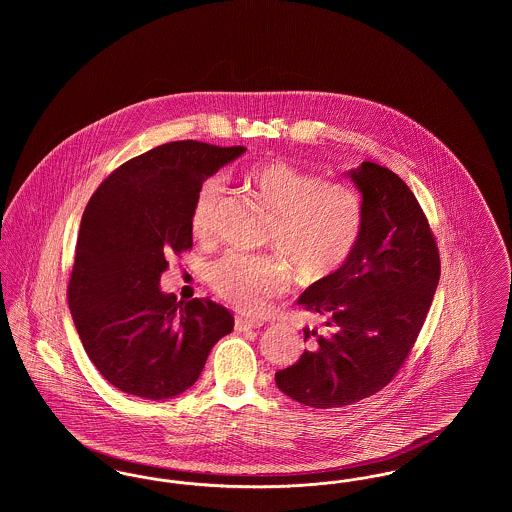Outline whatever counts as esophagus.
I'll list each match as a JSON object with an SVG mask.
<instances>
[{"label":"esophagus","mask_w":512,"mask_h":512,"mask_svg":"<svg viewBox=\"0 0 512 512\" xmlns=\"http://www.w3.org/2000/svg\"><path fill=\"white\" fill-rule=\"evenodd\" d=\"M261 326H263V322H261L259 318H236V330H238V332H247V330H253V328H261Z\"/></svg>","instance_id":"esophagus-1"}]
</instances>
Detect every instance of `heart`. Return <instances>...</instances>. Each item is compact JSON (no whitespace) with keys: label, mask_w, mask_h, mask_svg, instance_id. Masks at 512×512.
I'll return each mask as SVG.
<instances>
[{"label":"heart","mask_w":512,"mask_h":512,"mask_svg":"<svg viewBox=\"0 0 512 512\" xmlns=\"http://www.w3.org/2000/svg\"><path fill=\"white\" fill-rule=\"evenodd\" d=\"M245 182L257 201L272 211L267 242L276 249L228 251L209 267L207 278L224 301L255 313L290 288L292 262L307 282L324 280L341 268L361 238L365 205L353 188L324 182L318 172L282 159L251 167ZM222 194L220 178H209L199 186L190 213L197 240L215 236Z\"/></svg>","instance_id":"obj_1"}]
</instances>
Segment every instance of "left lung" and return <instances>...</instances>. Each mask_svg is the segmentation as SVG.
<instances>
[{"label":"left lung","instance_id":"1","mask_svg":"<svg viewBox=\"0 0 512 512\" xmlns=\"http://www.w3.org/2000/svg\"><path fill=\"white\" fill-rule=\"evenodd\" d=\"M363 194L365 224L349 259L309 286L297 305L322 320L309 349L276 372L293 401L336 409L386 388L403 366L438 288L439 251L409 186L363 161L347 172Z\"/></svg>","mask_w":512,"mask_h":512}]
</instances>
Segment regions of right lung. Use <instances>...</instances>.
<instances>
[{"instance_id":"right-lung-1","label":"right lung","mask_w":512,"mask_h":512,"mask_svg":"<svg viewBox=\"0 0 512 512\" xmlns=\"http://www.w3.org/2000/svg\"><path fill=\"white\" fill-rule=\"evenodd\" d=\"M244 151L195 140L153 147L111 172L84 209L69 309L90 361L124 393L159 401L192 388L234 328L219 303L176 301L159 280L169 255L192 247L199 186Z\"/></svg>"}]
</instances>
